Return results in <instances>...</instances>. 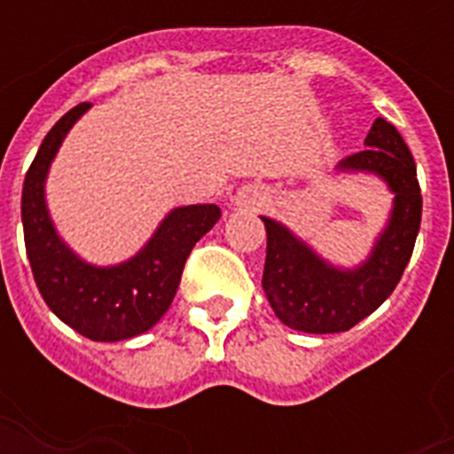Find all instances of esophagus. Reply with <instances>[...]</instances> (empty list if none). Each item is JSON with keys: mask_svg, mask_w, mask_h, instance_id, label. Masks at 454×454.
I'll use <instances>...</instances> for the list:
<instances>
[{"mask_svg": "<svg viewBox=\"0 0 454 454\" xmlns=\"http://www.w3.org/2000/svg\"><path fill=\"white\" fill-rule=\"evenodd\" d=\"M236 204L243 208H260L265 204V194L255 187H243L238 192Z\"/></svg>", "mask_w": 454, "mask_h": 454, "instance_id": "34e87169", "label": "esophagus"}]
</instances>
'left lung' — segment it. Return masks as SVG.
Masks as SVG:
<instances>
[{"label": "left lung", "mask_w": 454, "mask_h": 454, "mask_svg": "<svg viewBox=\"0 0 454 454\" xmlns=\"http://www.w3.org/2000/svg\"><path fill=\"white\" fill-rule=\"evenodd\" d=\"M364 145L340 160L338 169L380 175L394 192V208L360 267H333L289 228L262 216L267 231L262 289L277 318L301 333H340L374 314L396 289L416 246L423 199L409 145L387 119L372 123Z\"/></svg>", "instance_id": "1"}]
</instances>
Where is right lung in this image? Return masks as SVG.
<instances>
[{"instance_id":"obj_1","label":"right lung","mask_w":454,"mask_h":454,"mask_svg":"<svg viewBox=\"0 0 454 454\" xmlns=\"http://www.w3.org/2000/svg\"><path fill=\"white\" fill-rule=\"evenodd\" d=\"M90 104H77L48 130L26 172L21 194L26 255L38 292L63 324L97 342H116L150 331L177 294L192 247L221 218L216 204L172 208L138 255L114 267H94L65 246L48 216L45 177L60 143Z\"/></svg>"}]
</instances>
